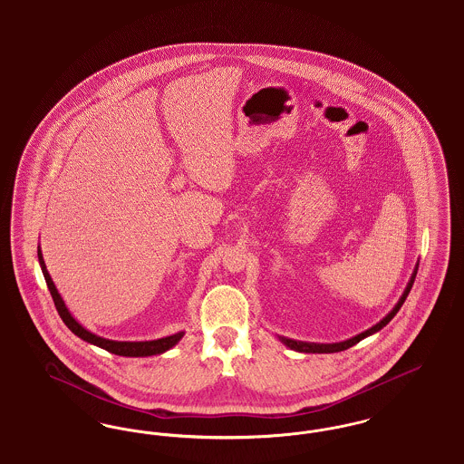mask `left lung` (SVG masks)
<instances>
[{
  "label": "left lung",
  "instance_id": "8db88e82",
  "mask_svg": "<svg viewBox=\"0 0 464 464\" xmlns=\"http://www.w3.org/2000/svg\"><path fill=\"white\" fill-rule=\"evenodd\" d=\"M416 273H418V267H416V271H414V275H412V278H411L409 285L405 288L403 295L400 297L397 306L392 309V313H388V314H386L379 324H375L374 327H371L369 331L362 332V334L354 335V337L348 339V341H343V343H332V344L303 343V341H292V339H287V337H280V341H282L285 346H288L290 350H295V352H299V353H337V352H344V350H348V348L354 346L356 343H360L362 339H365L367 335H371V334H375V332L381 331L382 327H386V325L392 322V318L397 314L398 309L401 308V304L405 303V299H407V295H409V292H411V288H412V284H414Z\"/></svg>",
  "mask_w": 464,
  "mask_h": 464
}]
</instances>
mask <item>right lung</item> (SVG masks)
Returning <instances> with one entry per match:
<instances>
[{
    "mask_svg": "<svg viewBox=\"0 0 464 464\" xmlns=\"http://www.w3.org/2000/svg\"><path fill=\"white\" fill-rule=\"evenodd\" d=\"M38 259H40V266H42V271H44V282L48 285V290L52 294V299H53V304L59 311L63 322L66 324L67 329L76 334L78 337H82L83 341H87L90 344H95L110 353L120 354V356H151V354H160L167 350H170L172 346H176L177 343L182 339L184 332H179L174 335H169V337H161V339H156V341H139V343H130V341H110V339H104V337H99L95 334L83 329L72 316L71 313L67 311L66 304L63 301V297L59 295L57 288L53 285L48 271H46V266H44V257H42V252L38 248Z\"/></svg>",
    "mask_w": 464,
    "mask_h": 464,
    "instance_id": "1",
    "label": "right lung"
}]
</instances>
